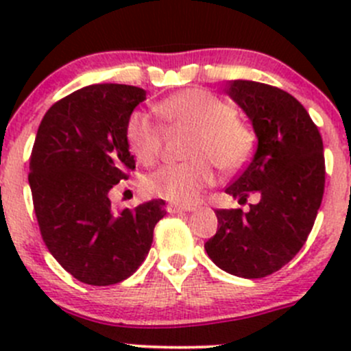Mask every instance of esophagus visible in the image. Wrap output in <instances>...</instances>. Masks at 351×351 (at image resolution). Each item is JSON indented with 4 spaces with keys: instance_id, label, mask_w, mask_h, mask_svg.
<instances>
[{
    "instance_id": "34e87169",
    "label": "esophagus",
    "mask_w": 351,
    "mask_h": 351,
    "mask_svg": "<svg viewBox=\"0 0 351 351\" xmlns=\"http://www.w3.org/2000/svg\"><path fill=\"white\" fill-rule=\"evenodd\" d=\"M166 210H168L169 214H182V212H193V210H195V207H193V205L168 204V207H166Z\"/></svg>"
}]
</instances>
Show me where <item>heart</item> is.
Returning <instances> with one entry per match:
<instances>
[{"instance_id": "b5f03b06", "label": "heart", "mask_w": 351, "mask_h": 351, "mask_svg": "<svg viewBox=\"0 0 351 351\" xmlns=\"http://www.w3.org/2000/svg\"><path fill=\"white\" fill-rule=\"evenodd\" d=\"M158 115L171 127L190 129L185 154L189 161L166 165L149 175L144 189L149 195L171 204H195L202 190L215 180L214 165L222 171H236L250 158L253 136L236 119L232 108L204 90H183L156 105ZM127 144L144 165L156 161L162 146V134L144 112H134L127 120Z\"/></svg>"}]
</instances>
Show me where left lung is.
<instances>
[{"label":"left lung","mask_w":351,"mask_h":351,"mask_svg":"<svg viewBox=\"0 0 351 351\" xmlns=\"http://www.w3.org/2000/svg\"><path fill=\"white\" fill-rule=\"evenodd\" d=\"M226 93L246 113L256 134L250 165L226 193L244 204L219 208L217 232L205 243L221 270L261 278L280 270L306 243L324 193L323 139L307 110L284 90L256 81H229Z\"/></svg>","instance_id":"left-lung-1"}]
</instances>
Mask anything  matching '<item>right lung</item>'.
Masks as SVG:
<instances>
[{
  "label": "right lung",
  "mask_w": 351,
  "mask_h": 351,
  "mask_svg": "<svg viewBox=\"0 0 351 351\" xmlns=\"http://www.w3.org/2000/svg\"><path fill=\"white\" fill-rule=\"evenodd\" d=\"M143 88L90 84L52 105L38 125L30 183L42 239L76 280L113 285L146 260L165 200L115 210L108 192L136 168L127 120Z\"/></svg>",
  "instance_id": "right-lung-1"
}]
</instances>
